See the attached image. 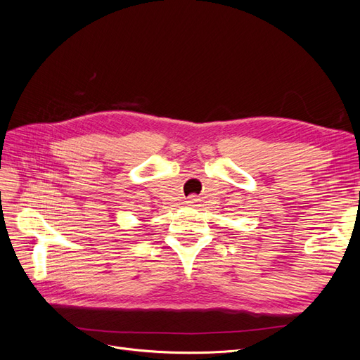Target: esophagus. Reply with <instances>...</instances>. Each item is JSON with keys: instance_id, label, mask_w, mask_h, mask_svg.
<instances>
[{"instance_id": "obj_1", "label": "esophagus", "mask_w": 360, "mask_h": 360, "mask_svg": "<svg viewBox=\"0 0 360 360\" xmlns=\"http://www.w3.org/2000/svg\"><path fill=\"white\" fill-rule=\"evenodd\" d=\"M198 201H200V198L197 197V195H191V197L188 198V201H186V202H188L189 205H197V202H198Z\"/></svg>"}]
</instances>
